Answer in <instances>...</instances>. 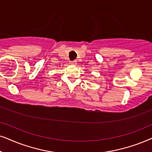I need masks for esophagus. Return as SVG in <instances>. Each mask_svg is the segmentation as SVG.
<instances>
[{"label":"esophagus","mask_w":152,"mask_h":152,"mask_svg":"<svg viewBox=\"0 0 152 152\" xmlns=\"http://www.w3.org/2000/svg\"><path fill=\"white\" fill-rule=\"evenodd\" d=\"M76 64H77V62H76V60H74V61L70 62V64H72V65H76Z\"/></svg>","instance_id":"esophagus-1"}]
</instances>
